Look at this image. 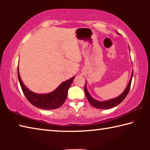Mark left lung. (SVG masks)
I'll return each instance as SVG.
<instances>
[{"label":"left lung","instance_id":"obj_1","mask_svg":"<svg viewBox=\"0 0 150 150\" xmlns=\"http://www.w3.org/2000/svg\"><path fill=\"white\" fill-rule=\"evenodd\" d=\"M116 34L120 35V34H119L118 32H116ZM129 50H130V47H129ZM132 76H133V69H132V71L131 77H130V80H129L128 85L126 86L125 89H124V91L120 94V95L117 96V97L110 98V99L106 100H103V101L96 100L95 98H94L93 96L90 95V93H88V91L87 90V81H86L85 85V93L86 96H87V100H88V102L90 103L91 105L96 108L109 109V108L115 107V106L118 105L120 103L122 102V101L124 100V98L126 97L127 95L128 94V92L130 88L132 79Z\"/></svg>","mask_w":150,"mask_h":150}]
</instances>
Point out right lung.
I'll use <instances>...</instances> for the list:
<instances>
[{
	"instance_id": "obj_1",
	"label": "right lung",
	"mask_w": 150,
	"mask_h": 150,
	"mask_svg": "<svg viewBox=\"0 0 150 150\" xmlns=\"http://www.w3.org/2000/svg\"><path fill=\"white\" fill-rule=\"evenodd\" d=\"M18 77L22 90L28 100L37 108L45 110H52L60 107L65 101L68 90L75 76L61 83L57 88L49 93L39 94L30 91L22 82L18 67Z\"/></svg>"
}]
</instances>
